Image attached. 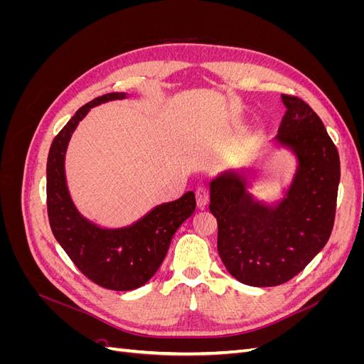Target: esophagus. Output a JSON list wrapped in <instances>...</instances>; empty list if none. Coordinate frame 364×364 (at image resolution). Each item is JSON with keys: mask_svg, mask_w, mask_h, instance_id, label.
I'll list each match as a JSON object with an SVG mask.
<instances>
[{"mask_svg": "<svg viewBox=\"0 0 364 364\" xmlns=\"http://www.w3.org/2000/svg\"><path fill=\"white\" fill-rule=\"evenodd\" d=\"M196 197H197V206H199V208H205L209 203V193H208L205 186L197 188Z\"/></svg>", "mask_w": 364, "mask_h": 364, "instance_id": "1", "label": "esophagus"}]
</instances>
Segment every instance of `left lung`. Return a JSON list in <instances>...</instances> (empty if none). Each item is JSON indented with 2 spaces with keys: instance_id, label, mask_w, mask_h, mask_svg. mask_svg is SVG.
<instances>
[{
  "instance_id": "obj_1",
  "label": "left lung",
  "mask_w": 364,
  "mask_h": 364,
  "mask_svg": "<svg viewBox=\"0 0 364 364\" xmlns=\"http://www.w3.org/2000/svg\"><path fill=\"white\" fill-rule=\"evenodd\" d=\"M285 106L273 149L294 161L278 199L252 193L255 173L220 171L209 182V211L217 218V249L226 270L252 287H274L301 273L331 235L340 182L334 142L313 109L297 97Z\"/></svg>"
}]
</instances>
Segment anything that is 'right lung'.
Masks as SVG:
<instances>
[{"instance_id": "1", "label": "right lung", "mask_w": 364, "mask_h": 364, "mask_svg": "<svg viewBox=\"0 0 364 364\" xmlns=\"http://www.w3.org/2000/svg\"><path fill=\"white\" fill-rule=\"evenodd\" d=\"M130 94L112 92L82 106L54 138L47 162V206L54 237L85 277L109 290L130 291L149 282L167 255L176 230L196 209V196L153 206L134 223L107 228L86 218L70 194L65 158L80 121L92 107Z\"/></svg>"}]
</instances>
